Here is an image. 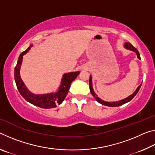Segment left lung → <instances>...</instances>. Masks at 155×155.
<instances>
[{"label":"left lung","instance_id":"obj_1","mask_svg":"<svg viewBox=\"0 0 155 155\" xmlns=\"http://www.w3.org/2000/svg\"><path fill=\"white\" fill-rule=\"evenodd\" d=\"M124 48H126L128 50H130V51H134L136 54H137V58L139 59H141L140 58V53H139V51L137 50V48H135V47H133V46L132 44H130V43L128 42H126L124 44ZM141 85H140L138 86V87L137 88V90L135 91V92L133 93V94H131L130 96H129L127 98H126L124 99H122L121 101H116V102H111V103H110V102H106V101H104L103 100H101V98H99L98 96H97L96 94H95V92L93 90V87H92V78H91V76L90 77V92L91 94H92V96L95 98V99L99 103H101L102 104H103V105H106V106H108V107H118V106H121L122 104H124L125 103H128V102L130 101L131 100H132L134 97L135 96L136 94H137V92L140 90V89L141 87Z\"/></svg>","mask_w":155,"mask_h":155}]
</instances>
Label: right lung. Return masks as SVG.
Instances as JSON below:
<instances>
[{
    "label": "right lung",
    "mask_w": 155,
    "mask_h": 155,
    "mask_svg": "<svg viewBox=\"0 0 155 155\" xmlns=\"http://www.w3.org/2000/svg\"><path fill=\"white\" fill-rule=\"evenodd\" d=\"M32 46L33 45H30V46L25 51L22 52L18 57V60L16 66L15 67L14 71L15 84H16L17 88L21 96L28 103L44 109L54 108V107H57V104H61L62 102L64 101L65 96H67L68 91H69L70 85H71L72 81H74L75 78L77 77V76L79 74L80 72L77 71L74 72H69L64 74L61 80V85H60L57 92L40 94V95L31 93V91L27 90L25 83L21 79L20 70L21 64H22L23 55H25Z\"/></svg>",
    "instance_id": "obj_1"
}]
</instances>
